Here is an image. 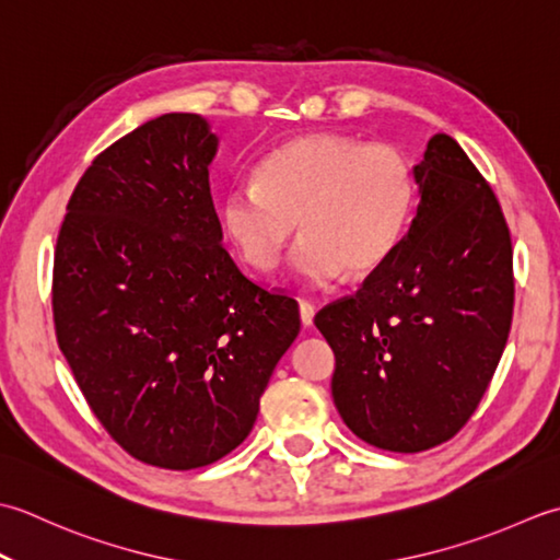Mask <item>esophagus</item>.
<instances>
[{"label": "esophagus", "instance_id": "obj_1", "mask_svg": "<svg viewBox=\"0 0 560 560\" xmlns=\"http://www.w3.org/2000/svg\"><path fill=\"white\" fill-rule=\"evenodd\" d=\"M314 304L312 302H300V318H302V326L310 328L314 324Z\"/></svg>", "mask_w": 560, "mask_h": 560}]
</instances>
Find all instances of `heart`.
Here are the masks:
<instances>
[{"label":"heart","instance_id":"b5f03b06","mask_svg":"<svg viewBox=\"0 0 560 560\" xmlns=\"http://www.w3.org/2000/svg\"><path fill=\"white\" fill-rule=\"evenodd\" d=\"M416 200L408 159L392 144L316 132L278 147L256 180L226 190L222 222L250 268L270 272L296 234V278L328 284L382 268L398 246Z\"/></svg>","mask_w":560,"mask_h":560}]
</instances>
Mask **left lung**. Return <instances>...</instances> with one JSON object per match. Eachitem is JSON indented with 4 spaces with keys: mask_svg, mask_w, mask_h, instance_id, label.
Listing matches in <instances>:
<instances>
[{
    "mask_svg": "<svg viewBox=\"0 0 560 560\" xmlns=\"http://www.w3.org/2000/svg\"><path fill=\"white\" fill-rule=\"evenodd\" d=\"M413 176L408 234L355 294L314 318L336 355L330 392L343 423L401 454L438 447L474 416L515 304L510 230L481 171L440 132Z\"/></svg>",
    "mask_w": 560,
    "mask_h": 560,
    "instance_id": "1",
    "label": "left lung"
}]
</instances>
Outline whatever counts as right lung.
<instances>
[{
  "instance_id": "add662e5",
  "label": "right lung",
  "mask_w": 560,
  "mask_h": 560,
  "mask_svg": "<svg viewBox=\"0 0 560 560\" xmlns=\"http://www.w3.org/2000/svg\"><path fill=\"white\" fill-rule=\"evenodd\" d=\"M214 152L196 113L140 125L79 178L55 246V334L79 389L125 452L171 471L246 440L300 334L294 296L222 246Z\"/></svg>"
}]
</instances>
